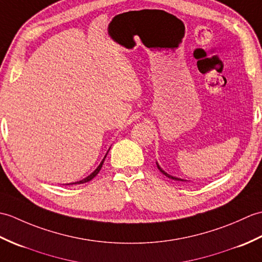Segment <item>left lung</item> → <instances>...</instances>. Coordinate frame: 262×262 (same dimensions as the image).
<instances>
[{"instance_id": "left-lung-1", "label": "left lung", "mask_w": 262, "mask_h": 262, "mask_svg": "<svg viewBox=\"0 0 262 262\" xmlns=\"http://www.w3.org/2000/svg\"><path fill=\"white\" fill-rule=\"evenodd\" d=\"M156 165H157V167H158V169L164 173V175L166 176V177H168V178H170V179H173V180H178V182H186V179H182V178H178V177H175V176H171V175H169V173H167L164 169H162V168L159 166V164L158 162H156Z\"/></svg>"}]
</instances>
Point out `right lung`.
Returning <instances> with one entry per match:
<instances>
[{
    "mask_svg": "<svg viewBox=\"0 0 262 262\" xmlns=\"http://www.w3.org/2000/svg\"><path fill=\"white\" fill-rule=\"evenodd\" d=\"M110 151V149L107 150V152ZM107 152L105 154V156H104V158H103V160L101 161V164L97 166V168L96 169L93 171L91 175H89L87 176L86 178H84V179H82V180H78V182H75V183H69V184H66V185H74V184H84V183H87V182H90V180H92L93 178H94L98 172H100V170H101V168H102V166H103V162H104V160H105V158H106V155H107Z\"/></svg>",
    "mask_w": 262,
    "mask_h": 262,
    "instance_id": "1",
    "label": "right lung"
}]
</instances>
